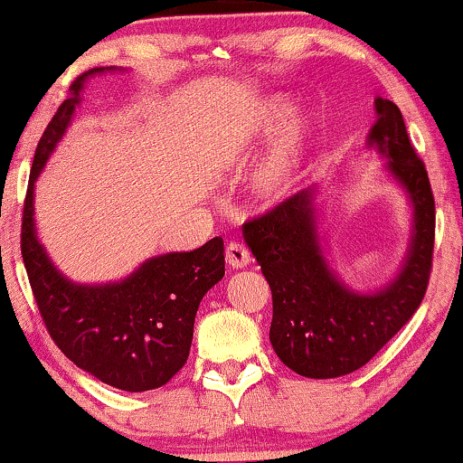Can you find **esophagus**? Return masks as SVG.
<instances>
[{"mask_svg":"<svg viewBox=\"0 0 463 463\" xmlns=\"http://www.w3.org/2000/svg\"><path fill=\"white\" fill-rule=\"evenodd\" d=\"M225 261L233 269H242L250 263V252L244 244L240 242H230L225 249Z\"/></svg>","mask_w":463,"mask_h":463,"instance_id":"esophagus-1","label":"esophagus"}]
</instances>
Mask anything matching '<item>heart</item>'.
<instances>
[{"label":"heart","instance_id":"b5f03b06","mask_svg":"<svg viewBox=\"0 0 463 463\" xmlns=\"http://www.w3.org/2000/svg\"><path fill=\"white\" fill-rule=\"evenodd\" d=\"M288 116V103L282 99H271L263 105L257 118L255 138H271L280 130ZM307 124L306 119L293 118L284 126L274 147L257 164L249 179L252 198L261 204H276L293 192L299 181L307 151Z\"/></svg>","mask_w":463,"mask_h":463}]
</instances>
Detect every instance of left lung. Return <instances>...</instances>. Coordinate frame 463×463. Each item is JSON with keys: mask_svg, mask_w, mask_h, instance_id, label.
Here are the masks:
<instances>
[{"mask_svg": "<svg viewBox=\"0 0 463 463\" xmlns=\"http://www.w3.org/2000/svg\"><path fill=\"white\" fill-rule=\"evenodd\" d=\"M375 113L366 147L385 162L411 211L407 250L388 282L354 288L337 274L322 232L318 185L242 227L271 288V347L288 369L309 379L341 377L364 366L415 314L428 288L434 249L428 173L411 147L401 109L377 97Z\"/></svg>", "mask_w": 463, "mask_h": 463, "instance_id": "left-lung-1", "label": "left lung"}]
</instances>
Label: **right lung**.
I'll use <instances>...</instances> for the list:
<instances>
[{
  "label": "right lung",
  "mask_w": 463,
  "mask_h": 463,
  "mask_svg": "<svg viewBox=\"0 0 463 463\" xmlns=\"http://www.w3.org/2000/svg\"><path fill=\"white\" fill-rule=\"evenodd\" d=\"M128 69L97 67L80 75L37 143L23 213L21 250L50 337L81 371L124 392L162 388L187 363L200 301L225 276L223 240L189 252H164L122 280L75 282L56 268L35 227V181L65 137L88 80Z\"/></svg>",
  "instance_id": "1"
}]
</instances>
